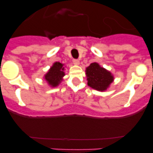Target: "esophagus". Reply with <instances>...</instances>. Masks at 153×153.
<instances>
[{"label":"esophagus","mask_w":153,"mask_h":153,"mask_svg":"<svg viewBox=\"0 0 153 153\" xmlns=\"http://www.w3.org/2000/svg\"><path fill=\"white\" fill-rule=\"evenodd\" d=\"M73 62H74V64L76 65H78L79 63V60H77V59H74V60H73Z\"/></svg>","instance_id":"1"}]
</instances>
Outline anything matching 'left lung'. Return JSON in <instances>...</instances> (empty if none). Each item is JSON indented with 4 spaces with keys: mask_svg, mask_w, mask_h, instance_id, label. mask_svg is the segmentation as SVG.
<instances>
[{
    "mask_svg": "<svg viewBox=\"0 0 153 153\" xmlns=\"http://www.w3.org/2000/svg\"><path fill=\"white\" fill-rule=\"evenodd\" d=\"M86 74L88 86L99 91L106 90L113 80L111 73L101 67L97 63H91L86 68Z\"/></svg>",
    "mask_w": 153,
    "mask_h": 153,
    "instance_id": "left-lung-1",
    "label": "left lung"
}]
</instances>
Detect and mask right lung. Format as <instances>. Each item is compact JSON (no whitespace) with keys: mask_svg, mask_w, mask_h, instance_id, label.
<instances>
[{"mask_svg":"<svg viewBox=\"0 0 153 153\" xmlns=\"http://www.w3.org/2000/svg\"><path fill=\"white\" fill-rule=\"evenodd\" d=\"M63 70L64 67H63V64L60 62H56L53 63L49 72L45 75V79L52 86H56L60 83L64 76Z\"/></svg>","mask_w":153,"mask_h":153,"instance_id":"1","label":"right lung"}]
</instances>
